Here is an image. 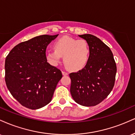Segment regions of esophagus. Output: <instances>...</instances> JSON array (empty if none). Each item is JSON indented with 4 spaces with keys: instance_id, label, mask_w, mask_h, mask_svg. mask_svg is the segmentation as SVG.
<instances>
[{
    "instance_id": "obj_1",
    "label": "esophagus",
    "mask_w": 135,
    "mask_h": 135,
    "mask_svg": "<svg viewBox=\"0 0 135 135\" xmlns=\"http://www.w3.org/2000/svg\"><path fill=\"white\" fill-rule=\"evenodd\" d=\"M62 74L63 75H69V73L66 72H65V71H62Z\"/></svg>"
}]
</instances>
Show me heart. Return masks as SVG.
I'll use <instances>...</instances> for the list:
<instances>
[{"instance_id":"b5f03b06","label":"heart","mask_w":135,"mask_h":135,"mask_svg":"<svg viewBox=\"0 0 135 135\" xmlns=\"http://www.w3.org/2000/svg\"><path fill=\"white\" fill-rule=\"evenodd\" d=\"M55 49L46 52V58L52 65H57L63 56V61L69 69L76 70L88 63L90 54L89 44L86 40L64 36L54 44Z\"/></svg>"}]
</instances>
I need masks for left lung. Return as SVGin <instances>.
Listing matches in <instances>:
<instances>
[{
	"label": "left lung",
	"mask_w": 135,
	"mask_h": 135,
	"mask_svg": "<svg viewBox=\"0 0 135 135\" xmlns=\"http://www.w3.org/2000/svg\"><path fill=\"white\" fill-rule=\"evenodd\" d=\"M88 42L90 54L82 70L69 74L70 93L78 104L95 106L110 93L115 80L117 66L110 49L94 35H79Z\"/></svg>",
	"instance_id": "obj_1"
}]
</instances>
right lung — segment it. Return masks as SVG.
Returning <instances> with one entry per match:
<instances>
[{"instance_id": "add662e5", "label": "right lung", "mask_w": 135, "mask_h": 135, "mask_svg": "<svg viewBox=\"0 0 135 135\" xmlns=\"http://www.w3.org/2000/svg\"><path fill=\"white\" fill-rule=\"evenodd\" d=\"M58 35H42L15 46L5 61V81L11 94L23 106L32 110L52 100L61 70L47 62L48 44Z\"/></svg>"}]
</instances>
